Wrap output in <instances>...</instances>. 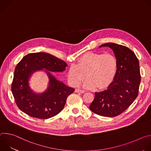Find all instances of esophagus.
<instances>
[{
	"mask_svg": "<svg viewBox=\"0 0 151 151\" xmlns=\"http://www.w3.org/2000/svg\"><path fill=\"white\" fill-rule=\"evenodd\" d=\"M75 92L76 93H84L85 91L80 90V89H76L75 90Z\"/></svg>",
	"mask_w": 151,
	"mask_h": 151,
	"instance_id": "1",
	"label": "esophagus"
}]
</instances>
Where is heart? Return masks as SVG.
I'll return each mask as SVG.
<instances>
[{
	"label": "heart",
	"mask_w": 151,
	"mask_h": 151,
	"mask_svg": "<svg viewBox=\"0 0 151 151\" xmlns=\"http://www.w3.org/2000/svg\"><path fill=\"white\" fill-rule=\"evenodd\" d=\"M118 66L116 57L111 53L90 52L83 54L68 70L69 83L75 87L85 78L83 87L103 89L114 80Z\"/></svg>",
	"instance_id": "heart-1"
}]
</instances>
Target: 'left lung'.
<instances>
[{
  "mask_svg": "<svg viewBox=\"0 0 151 151\" xmlns=\"http://www.w3.org/2000/svg\"><path fill=\"white\" fill-rule=\"evenodd\" d=\"M103 47L114 51L118 61L117 70L107 90L95 93L90 109L100 116L114 117L124 112L138 96L141 81L139 62L127 47L114 43H106L99 47Z\"/></svg>",
  "mask_w": 151,
  "mask_h": 151,
  "instance_id": "left-lung-1",
  "label": "left lung"
}]
</instances>
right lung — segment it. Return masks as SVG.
<instances>
[{
    "label": "right lung",
    "instance_id": "add662e5",
    "mask_svg": "<svg viewBox=\"0 0 151 151\" xmlns=\"http://www.w3.org/2000/svg\"><path fill=\"white\" fill-rule=\"evenodd\" d=\"M66 67L68 64L63 60L48 53H31L24 56L17 64L11 85L18 108L39 119H48L60 113L75 89L57 80L49 71L61 72ZM44 68L49 78V88L44 93L36 94L29 87V78L33 72Z\"/></svg>",
    "mask_w": 151,
    "mask_h": 151
}]
</instances>
